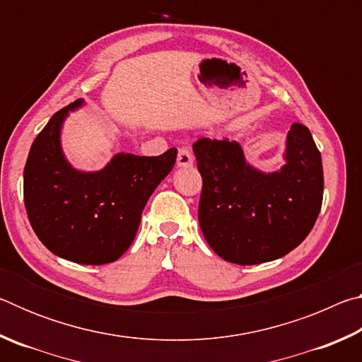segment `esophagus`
I'll return each instance as SVG.
<instances>
[{
    "label": "esophagus",
    "instance_id": "obj_1",
    "mask_svg": "<svg viewBox=\"0 0 362 362\" xmlns=\"http://www.w3.org/2000/svg\"><path fill=\"white\" fill-rule=\"evenodd\" d=\"M177 166L179 168H192L193 166V155L187 146L179 148V155H177Z\"/></svg>",
    "mask_w": 362,
    "mask_h": 362
}]
</instances>
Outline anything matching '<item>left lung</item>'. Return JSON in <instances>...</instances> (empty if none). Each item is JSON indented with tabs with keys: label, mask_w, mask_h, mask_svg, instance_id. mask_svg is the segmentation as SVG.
Masks as SVG:
<instances>
[{
	"label": "left lung",
	"mask_w": 362,
	"mask_h": 362,
	"mask_svg": "<svg viewBox=\"0 0 362 362\" xmlns=\"http://www.w3.org/2000/svg\"><path fill=\"white\" fill-rule=\"evenodd\" d=\"M203 177L199 226L214 252L238 265L289 254L313 228L322 204L321 153L308 127L287 132L284 166L263 173L246 161L236 140L193 144Z\"/></svg>",
	"instance_id": "obj_1"
}]
</instances>
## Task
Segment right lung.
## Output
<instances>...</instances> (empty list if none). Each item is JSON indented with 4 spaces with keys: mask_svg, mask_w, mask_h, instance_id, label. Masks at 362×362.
I'll list each match as a JSON object with an SVG mask.
<instances>
[{
    "mask_svg": "<svg viewBox=\"0 0 362 362\" xmlns=\"http://www.w3.org/2000/svg\"><path fill=\"white\" fill-rule=\"evenodd\" d=\"M83 99L59 110L30 148L23 199L32 228L57 257L81 265L118 260L136 238L146 201L173 170L177 148L161 156L118 153L95 173L75 169L62 150V127Z\"/></svg>",
    "mask_w": 362,
    "mask_h": 362,
    "instance_id": "add662e5",
    "label": "right lung"
}]
</instances>
